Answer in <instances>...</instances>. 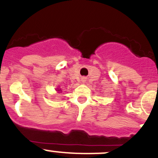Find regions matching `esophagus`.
<instances>
[{"label": "esophagus", "instance_id": "34e87169", "mask_svg": "<svg viewBox=\"0 0 158 158\" xmlns=\"http://www.w3.org/2000/svg\"><path fill=\"white\" fill-rule=\"evenodd\" d=\"M82 81H85V79H84V78H83V79H82Z\"/></svg>", "mask_w": 158, "mask_h": 158}]
</instances>
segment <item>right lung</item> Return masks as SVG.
Instances as JSON below:
<instances>
[{"label": "right lung", "mask_w": 158, "mask_h": 158, "mask_svg": "<svg viewBox=\"0 0 158 158\" xmlns=\"http://www.w3.org/2000/svg\"><path fill=\"white\" fill-rule=\"evenodd\" d=\"M59 90H60V89H59Z\"/></svg>", "instance_id": "right-lung-1"}]
</instances>
